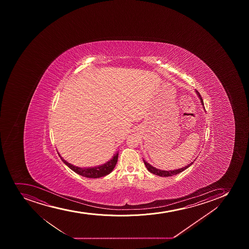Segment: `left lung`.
I'll return each mask as SVG.
<instances>
[{"label": "left lung", "instance_id": "left-lung-1", "mask_svg": "<svg viewBox=\"0 0 249 249\" xmlns=\"http://www.w3.org/2000/svg\"><path fill=\"white\" fill-rule=\"evenodd\" d=\"M195 91H196V93L197 96L199 97V101H200V103H201L202 106H203V108H204V101H203V99H202L201 96H200V94H199V92L196 91V90ZM194 160H193L192 162L190 163V164H188V165L184 166V167H182L180 168V169H176V170H160V169H158V168L154 167V166H153V165H150V164H149L148 162H147L145 160H143V163H144V165H145L146 168L148 169V171H149L150 173H152V174H153V175H158V176H160V177H170V176H173V175L179 174V173L182 172V171H183V170H187V168L190 167V166H191V165L193 164Z\"/></svg>", "mask_w": 249, "mask_h": 249}]
</instances>
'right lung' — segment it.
Listing matches in <instances>:
<instances>
[{"instance_id": "add662e5", "label": "right lung", "mask_w": 249, "mask_h": 249, "mask_svg": "<svg viewBox=\"0 0 249 249\" xmlns=\"http://www.w3.org/2000/svg\"><path fill=\"white\" fill-rule=\"evenodd\" d=\"M60 158L62 159V161L67 165L71 170H73L74 172L78 175L84 176V177L90 178H98L104 177L110 174L115 167L116 164L118 162V151L115 154H113L111 159L104 163L102 165H96L93 167H79L76 165H72L71 163L67 162V160L63 159L60 153L57 152Z\"/></svg>"}]
</instances>
